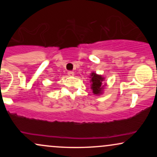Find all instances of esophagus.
Masks as SVG:
<instances>
[{
	"label": "esophagus",
	"instance_id": "esophagus-1",
	"mask_svg": "<svg viewBox=\"0 0 157 157\" xmlns=\"http://www.w3.org/2000/svg\"><path fill=\"white\" fill-rule=\"evenodd\" d=\"M68 76H74V75H75V73H74L72 71H68Z\"/></svg>",
	"mask_w": 157,
	"mask_h": 157
}]
</instances>
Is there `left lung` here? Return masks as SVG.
<instances>
[{"instance_id": "left-lung-1", "label": "left lung", "mask_w": 157, "mask_h": 157, "mask_svg": "<svg viewBox=\"0 0 157 157\" xmlns=\"http://www.w3.org/2000/svg\"><path fill=\"white\" fill-rule=\"evenodd\" d=\"M103 77L100 75H97L96 73H91V89L94 94H100L102 93V89L103 86L102 82L103 81Z\"/></svg>"}]
</instances>
